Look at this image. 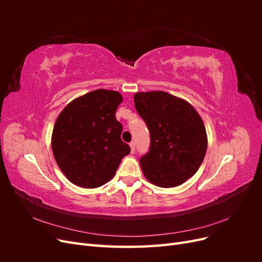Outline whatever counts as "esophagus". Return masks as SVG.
Masks as SVG:
<instances>
[{"label":"esophagus","mask_w":262,"mask_h":262,"mask_svg":"<svg viewBox=\"0 0 262 262\" xmlns=\"http://www.w3.org/2000/svg\"><path fill=\"white\" fill-rule=\"evenodd\" d=\"M130 147H131V152L134 153V150H136V143H134V142H131Z\"/></svg>","instance_id":"obj_1"}]
</instances>
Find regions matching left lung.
Returning <instances> with one entry per match:
<instances>
[{
  "label": "left lung",
  "instance_id": "left-lung-1",
  "mask_svg": "<svg viewBox=\"0 0 262 262\" xmlns=\"http://www.w3.org/2000/svg\"><path fill=\"white\" fill-rule=\"evenodd\" d=\"M134 106L149 131L148 152L140 158L146 179L162 188L191 178L208 147L205 126L186 100L165 92L137 93Z\"/></svg>",
  "mask_w": 262,
  "mask_h": 262
}]
</instances>
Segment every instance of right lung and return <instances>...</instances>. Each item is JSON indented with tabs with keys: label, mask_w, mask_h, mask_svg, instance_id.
I'll list each match as a JSON object with an SVG mask.
<instances>
[{
	"label": "right lung",
	"mask_w": 262,
	"mask_h": 262,
	"mask_svg": "<svg viewBox=\"0 0 262 262\" xmlns=\"http://www.w3.org/2000/svg\"><path fill=\"white\" fill-rule=\"evenodd\" d=\"M120 93L96 90L71 101L53 126L51 147L58 166L72 184L97 188L112 179L130 153L116 119Z\"/></svg>",
	"instance_id": "1"
}]
</instances>
